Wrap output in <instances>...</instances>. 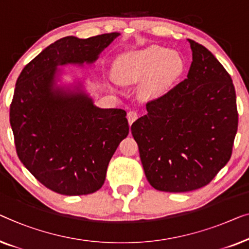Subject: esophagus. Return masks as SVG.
I'll list each match as a JSON object with an SVG mask.
<instances>
[{
	"label": "esophagus",
	"instance_id": "34e87169",
	"mask_svg": "<svg viewBox=\"0 0 249 249\" xmlns=\"http://www.w3.org/2000/svg\"><path fill=\"white\" fill-rule=\"evenodd\" d=\"M138 117H139V115H138V113H136V111H134V110L128 111V113H127V121H128V124L132 125L136 120H138Z\"/></svg>",
	"mask_w": 249,
	"mask_h": 249
}]
</instances>
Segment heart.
Returning a JSON list of instances; mask_svg holds the SVG:
<instances>
[{"instance_id": "1", "label": "heart", "mask_w": 249, "mask_h": 249, "mask_svg": "<svg viewBox=\"0 0 249 249\" xmlns=\"http://www.w3.org/2000/svg\"><path fill=\"white\" fill-rule=\"evenodd\" d=\"M184 62L176 52L151 45L138 51H129L118 58L116 74L124 83H134L145 79L143 92L156 94L166 90L179 78Z\"/></svg>"}]
</instances>
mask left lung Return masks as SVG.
Returning a JSON list of instances; mask_svg holds the SVG:
<instances>
[{
    "label": "left lung",
    "instance_id": "8db88e82",
    "mask_svg": "<svg viewBox=\"0 0 249 249\" xmlns=\"http://www.w3.org/2000/svg\"><path fill=\"white\" fill-rule=\"evenodd\" d=\"M193 53L187 78L146 104L131 126L145 177L170 193L208 185L228 162L238 127L236 91L211 52L187 39Z\"/></svg>",
    "mask_w": 249,
    "mask_h": 249
}]
</instances>
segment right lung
<instances>
[{
    "label": "right lung",
    "instance_id": "1",
    "mask_svg": "<svg viewBox=\"0 0 249 249\" xmlns=\"http://www.w3.org/2000/svg\"><path fill=\"white\" fill-rule=\"evenodd\" d=\"M120 35L61 38L28 63L17 80L10 124L19 159L58 194L99 190L111 157L128 135L125 110L96 106L85 78L72 75L66 83L63 76L68 73L61 69L93 65Z\"/></svg>",
    "mask_w": 249,
    "mask_h": 249
}]
</instances>
